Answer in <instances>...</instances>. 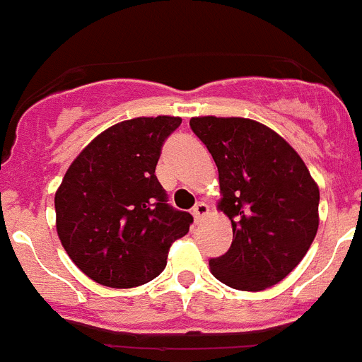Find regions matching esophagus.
I'll use <instances>...</instances> for the list:
<instances>
[{
	"label": "esophagus",
	"mask_w": 362,
	"mask_h": 362,
	"mask_svg": "<svg viewBox=\"0 0 362 362\" xmlns=\"http://www.w3.org/2000/svg\"><path fill=\"white\" fill-rule=\"evenodd\" d=\"M192 214H194V219H196V223H201L203 221V217L209 214V206L204 203H196V206L192 209Z\"/></svg>",
	"instance_id": "esophagus-1"
}]
</instances>
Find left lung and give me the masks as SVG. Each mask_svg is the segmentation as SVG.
I'll list each match as a JSON object with an SVG mask.
<instances>
[{"mask_svg":"<svg viewBox=\"0 0 362 362\" xmlns=\"http://www.w3.org/2000/svg\"><path fill=\"white\" fill-rule=\"evenodd\" d=\"M212 153L233 241L210 259L214 277L245 292L270 288L300 263L319 226V188L279 134L245 117H192Z\"/></svg>","mask_w":362,"mask_h":362,"instance_id":"obj_1","label":"left lung"}]
</instances>
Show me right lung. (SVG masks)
<instances>
[{"mask_svg": "<svg viewBox=\"0 0 362 362\" xmlns=\"http://www.w3.org/2000/svg\"><path fill=\"white\" fill-rule=\"evenodd\" d=\"M181 117L121 121L69 166L56 192V228L76 267L95 283L132 288L166 267L194 217L168 204L156 165Z\"/></svg>", "mask_w": 362, "mask_h": 362, "instance_id": "1", "label": "right lung"}]
</instances>
